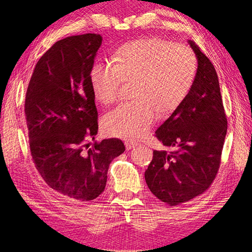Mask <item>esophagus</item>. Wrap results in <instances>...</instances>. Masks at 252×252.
Segmentation results:
<instances>
[{"mask_svg":"<svg viewBox=\"0 0 252 252\" xmlns=\"http://www.w3.org/2000/svg\"><path fill=\"white\" fill-rule=\"evenodd\" d=\"M126 144V149H132V148H134L135 146H136V143H133V142H126L125 143Z\"/></svg>","mask_w":252,"mask_h":252,"instance_id":"1","label":"esophagus"}]
</instances>
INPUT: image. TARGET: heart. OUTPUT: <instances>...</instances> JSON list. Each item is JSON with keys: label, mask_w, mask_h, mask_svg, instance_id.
Listing matches in <instances>:
<instances>
[{"label": "heart", "mask_w": 252, "mask_h": 252, "mask_svg": "<svg viewBox=\"0 0 252 252\" xmlns=\"http://www.w3.org/2000/svg\"><path fill=\"white\" fill-rule=\"evenodd\" d=\"M197 60L185 45L159 37L123 44L111 58V65L94 63L90 81L101 105L114 104L122 83L133 85V104L122 105L103 119L106 134L135 140L152 126L156 115L164 118L183 103L194 85Z\"/></svg>", "instance_id": "obj_1"}]
</instances>
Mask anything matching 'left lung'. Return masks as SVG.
I'll return each instance as SVG.
<instances>
[{
  "label": "left lung",
  "mask_w": 252,
  "mask_h": 252,
  "mask_svg": "<svg viewBox=\"0 0 252 252\" xmlns=\"http://www.w3.org/2000/svg\"><path fill=\"white\" fill-rule=\"evenodd\" d=\"M189 44L197 57L195 82L185 100L156 131L168 151H154L145 171L153 194L170 206L180 205L209 189L220 168L227 131L218 74L195 42Z\"/></svg>",
  "instance_id": "8db88e82"
}]
</instances>
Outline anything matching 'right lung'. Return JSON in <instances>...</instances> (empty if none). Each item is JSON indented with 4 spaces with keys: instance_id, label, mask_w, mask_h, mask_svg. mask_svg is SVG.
<instances>
[{
    "instance_id": "obj_1",
    "label": "right lung",
    "mask_w": 252,
    "mask_h": 252,
    "mask_svg": "<svg viewBox=\"0 0 252 252\" xmlns=\"http://www.w3.org/2000/svg\"><path fill=\"white\" fill-rule=\"evenodd\" d=\"M103 37L57 41L43 54L27 89L25 114L32 159L45 183L73 201L104 191L110 162L126 151L119 138L95 142L97 109L90 71Z\"/></svg>"
}]
</instances>
